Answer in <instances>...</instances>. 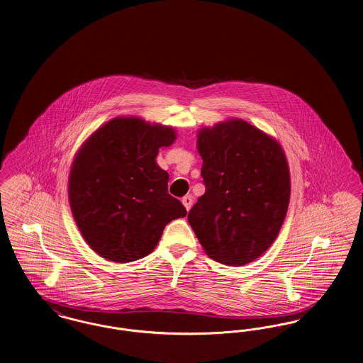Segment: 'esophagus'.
Segmentation results:
<instances>
[{"label":"esophagus","mask_w":363,"mask_h":363,"mask_svg":"<svg viewBox=\"0 0 363 363\" xmlns=\"http://www.w3.org/2000/svg\"><path fill=\"white\" fill-rule=\"evenodd\" d=\"M182 202H183V205H184V208H186V209L190 210L191 206H192V196H191V195H186V196H183Z\"/></svg>","instance_id":"obj_1"}]
</instances>
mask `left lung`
Instances as JSON below:
<instances>
[{
  "label": "left lung",
  "instance_id": "obj_1",
  "mask_svg": "<svg viewBox=\"0 0 363 363\" xmlns=\"http://www.w3.org/2000/svg\"><path fill=\"white\" fill-rule=\"evenodd\" d=\"M196 145L206 191L189 213L191 228L211 259L243 267L270 247L286 218V154L240 118L202 128Z\"/></svg>",
  "mask_w": 363,
  "mask_h": 363
}]
</instances>
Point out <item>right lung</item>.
Masks as SVG:
<instances>
[{
    "mask_svg": "<svg viewBox=\"0 0 363 363\" xmlns=\"http://www.w3.org/2000/svg\"><path fill=\"white\" fill-rule=\"evenodd\" d=\"M174 130L116 117L91 135L69 173V205L80 233L102 258L133 262L153 251L162 230L187 210L168 192L155 157Z\"/></svg>",
    "mask_w": 363,
    "mask_h": 363,
    "instance_id": "obj_1",
    "label": "right lung"
}]
</instances>
